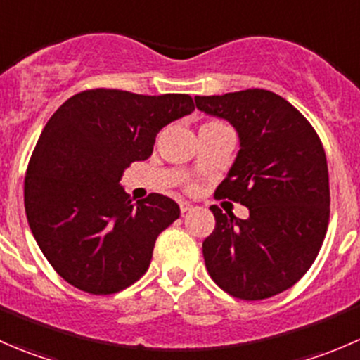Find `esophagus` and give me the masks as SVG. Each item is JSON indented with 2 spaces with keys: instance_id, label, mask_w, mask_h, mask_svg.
<instances>
[{
  "instance_id": "34e87169",
  "label": "esophagus",
  "mask_w": 360,
  "mask_h": 360,
  "mask_svg": "<svg viewBox=\"0 0 360 360\" xmlns=\"http://www.w3.org/2000/svg\"><path fill=\"white\" fill-rule=\"evenodd\" d=\"M179 209H181V212H188V210H191V209H193V205H191V203L190 202H179Z\"/></svg>"
}]
</instances>
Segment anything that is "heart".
I'll list each match as a JSON object with an SVG mask.
<instances>
[{
    "label": "heart",
    "mask_w": 360,
    "mask_h": 360,
    "mask_svg": "<svg viewBox=\"0 0 360 360\" xmlns=\"http://www.w3.org/2000/svg\"><path fill=\"white\" fill-rule=\"evenodd\" d=\"M224 129H228L224 123L217 122V120H209V122H205L200 127V132H219V130H224Z\"/></svg>",
    "instance_id": "b5f03b06"
}]
</instances>
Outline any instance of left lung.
<instances>
[{
	"label": "left lung",
	"mask_w": 360,
	"mask_h": 360,
	"mask_svg": "<svg viewBox=\"0 0 360 360\" xmlns=\"http://www.w3.org/2000/svg\"><path fill=\"white\" fill-rule=\"evenodd\" d=\"M195 104L238 132L240 150L216 197L249 209L238 219L210 207L207 271L231 296L266 300L292 288L322 248L331 203L326 151L310 122L270 90L197 96Z\"/></svg>",
	"instance_id": "left-lung-1"
}]
</instances>
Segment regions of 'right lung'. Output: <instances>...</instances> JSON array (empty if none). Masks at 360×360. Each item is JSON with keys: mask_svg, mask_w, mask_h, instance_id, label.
Segmentation results:
<instances>
[{"mask_svg": "<svg viewBox=\"0 0 360 360\" xmlns=\"http://www.w3.org/2000/svg\"><path fill=\"white\" fill-rule=\"evenodd\" d=\"M195 110L188 94L94 89L46 122L24 181L29 228L53 270L90 294H115L146 274L155 242L179 217L160 193L134 202L120 186L153 153L165 125Z\"/></svg>", "mask_w": 360, "mask_h": 360, "instance_id": "right-lung-1", "label": "right lung"}]
</instances>
